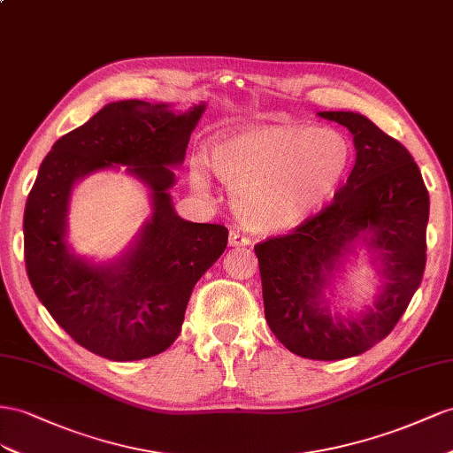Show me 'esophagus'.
I'll return each instance as SVG.
<instances>
[{"instance_id":"34e87169","label":"esophagus","mask_w":453,"mask_h":453,"mask_svg":"<svg viewBox=\"0 0 453 453\" xmlns=\"http://www.w3.org/2000/svg\"><path fill=\"white\" fill-rule=\"evenodd\" d=\"M250 239L244 237L239 231H231L229 234V247H249Z\"/></svg>"}]
</instances>
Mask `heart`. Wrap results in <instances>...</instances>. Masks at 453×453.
Wrapping results in <instances>:
<instances>
[{
	"instance_id": "obj_1",
	"label": "heart",
	"mask_w": 453,
	"mask_h": 453,
	"mask_svg": "<svg viewBox=\"0 0 453 453\" xmlns=\"http://www.w3.org/2000/svg\"><path fill=\"white\" fill-rule=\"evenodd\" d=\"M209 161L234 191L244 222L257 231H284L303 224L334 196L351 163V146L332 128L262 125L216 138ZM191 182L209 189L199 165Z\"/></svg>"
}]
</instances>
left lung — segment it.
Here are the masks:
<instances>
[{"mask_svg":"<svg viewBox=\"0 0 453 453\" xmlns=\"http://www.w3.org/2000/svg\"><path fill=\"white\" fill-rule=\"evenodd\" d=\"M317 115L353 134V171L325 211L290 235L256 244L254 252L275 338L303 358L340 360L381 342L419 288L429 193L410 151L365 115ZM363 248L380 275L374 305L360 314L332 312L334 277Z\"/></svg>","mask_w":453,"mask_h":453,"instance_id":"8db88e82","label":"left lung"}]
</instances>
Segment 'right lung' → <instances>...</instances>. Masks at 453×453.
Instances as JSON below:
<instances>
[{
    "instance_id": "1",
    "label": "right lung",
    "mask_w": 453,
    "mask_h": 453,
    "mask_svg": "<svg viewBox=\"0 0 453 453\" xmlns=\"http://www.w3.org/2000/svg\"><path fill=\"white\" fill-rule=\"evenodd\" d=\"M204 108L111 102L58 138L40 166L24 209L26 271L58 326L90 353L140 360L169 349L193 287L227 247L224 226L180 218L169 191ZM119 165L147 186L152 214L121 257L88 261L67 242L71 193L83 177Z\"/></svg>"
}]
</instances>
